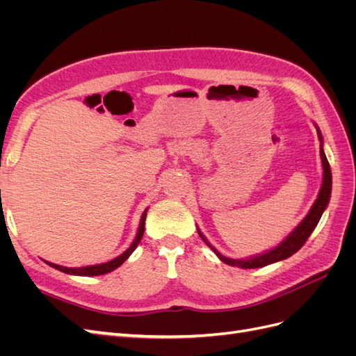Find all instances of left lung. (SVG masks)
Wrapping results in <instances>:
<instances>
[{
  "label": "left lung",
  "mask_w": 356,
  "mask_h": 356,
  "mask_svg": "<svg viewBox=\"0 0 356 356\" xmlns=\"http://www.w3.org/2000/svg\"><path fill=\"white\" fill-rule=\"evenodd\" d=\"M318 135H319V139H321V143H322V136H321L319 131H318ZM321 159H322V168H324V179H322V187H321L318 199L315 200L314 207H312L310 212L306 215V218L301 221L297 225V229L293 233H291L281 245L276 246L275 250L268 251L266 254L258 255V257H254V258H251V260L236 261V260H230V258H225L224 255H221L217 250H215V248H212L208 243V241L204 239L203 236H202V233L199 232L200 238L204 241V243H207L215 254L220 257V260L222 263L230 264V266H238V267H242V268L264 267L267 264H272V263H276V261L285 260V258L296 254L300 250V248L306 243V241L309 239V236L312 234V232L315 230V227H316L321 217H322V213H324V211L327 208L330 196H331V181H332V178H331V169H330V163H328L324 149H322V145H321Z\"/></svg>",
  "instance_id": "8db88e82"
}]
</instances>
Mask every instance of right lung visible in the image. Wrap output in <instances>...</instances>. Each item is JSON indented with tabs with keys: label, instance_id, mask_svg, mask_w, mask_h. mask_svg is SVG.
<instances>
[{
	"label": "right lung",
	"instance_id": "1",
	"mask_svg": "<svg viewBox=\"0 0 356 356\" xmlns=\"http://www.w3.org/2000/svg\"><path fill=\"white\" fill-rule=\"evenodd\" d=\"M145 217H147V212L143 213V218H141V224H139V230H138V234L136 238L134 241V243L131 245V248L126 252H123L122 255H118L117 258H114V260L108 261V263H104V264H98V266H88V267H79V268H71V267H62V266H58V264H53V263H47L49 266L58 268V270L63 272V273H70V275H80V276H99V275H105V273H110L113 272L114 268H117L118 266H122L129 255H131L135 248L138 246V243L141 242L143 236H144V227H145Z\"/></svg>",
	"mask_w": 356,
	"mask_h": 356
}]
</instances>
